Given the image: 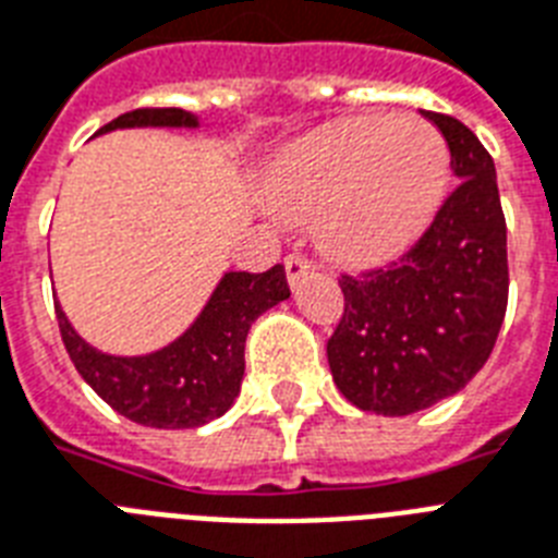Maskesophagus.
<instances>
[{
	"label": "esophagus",
	"mask_w": 558,
	"mask_h": 558,
	"mask_svg": "<svg viewBox=\"0 0 558 558\" xmlns=\"http://www.w3.org/2000/svg\"><path fill=\"white\" fill-rule=\"evenodd\" d=\"M311 270H314V265L305 256H300V253H288L284 256V274H288V282L291 284L300 282L302 276H307Z\"/></svg>",
	"instance_id": "1"
}]
</instances>
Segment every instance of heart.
Here are the masks:
<instances>
[{"label": "heart", "mask_w": 558, "mask_h": 558, "mask_svg": "<svg viewBox=\"0 0 558 558\" xmlns=\"http://www.w3.org/2000/svg\"><path fill=\"white\" fill-rule=\"evenodd\" d=\"M449 181V146L417 114L345 118L284 149L265 178L282 221L316 216V242L345 265L403 253L435 216Z\"/></svg>", "instance_id": "1"}]
</instances>
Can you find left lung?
<instances>
[{
    "instance_id": "8db88e82",
    "label": "left lung",
    "mask_w": 558,
    "mask_h": 558,
    "mask_svg": "<svg viewBox=\"0 0 558 558\" xmlns=\"http://www.w3.org/2000/svg\"><path fill=\"white\" fill-rule=\"evenodd\" d=\"M449 146L458 186L412 251L342 274L340 325L328 340L337 389L363 412H421L484 368L507 311V225L496 163L461 120L423 111Z\"/></svg>"
}]
</instances>
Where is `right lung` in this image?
Returning a JSON list of instances; mask_svg holds the SVG:
<instances>
[{
  "instance_id": "add662e5",
  "label": "right lung",
  "mask_w": 558,
  "mask_h": 558,
  "mask_svg": "<svg viewBox=\"0 0 558 558\" xmlns=\"http://www.w3.org/2000/svg\"><path fill=\"white\" fill-rule=\"evenodd\" d=\"M135 126H198L184 109H135L97 132ZM291 296L284 267L265 274L230 270L209 302L175 342L144 356H111L92 349L62 314L57 323L71 363L106 403L129 421L155 429H195L216 421L239 398L244 377V340L256 316Z\"/></svg>"
}]
</instances>
